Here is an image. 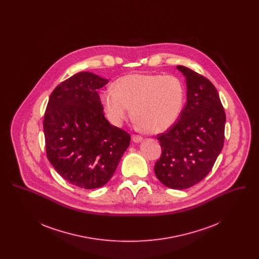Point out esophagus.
<instances>
[{"label":"esophagus","mask_w":259,"mask_h":259,"mask_svg":"<svg viewBox=\"0 0 259 259\" xmlns=\"http://www.w3.org/2000/svg\"><path fill=\"white\" fill-rule=\"evenodd\" d=\"M132 139H133V141H134L135 143H140V142L143 140V137L140 135H134Z\"/></svg>","instance_id":"1"}]
</instances>
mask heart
<instances>
[{
  "mask_svg": "<svg viewBox=\"0 0 259 259\" xmlns=\"http://www.w3.org/2000/svg\"><path fill=\"white\" fill-rule=\"evenodd\" d=\"M185 85L175 75L132 74L118 78L113 90L101 94L111 123L120 126L130 114L146 131L162 133L179 119L185 104Z\"/></svg>",
  "mask_w": 259,
  "mask_h": 259,
  "instance_id": "1",
  "label": "heart"
}]
</instances>
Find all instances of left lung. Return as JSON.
Returning a JSON list of instances; mask_svg holds the SVG:
<instances>
[{"instance_id":"obj_1","label":"left lung","mask_w":259,"mask_h":259,"mask_svg":"<svg viewBox=\"0 0 259 259\" xmlns=\"http://www.w3.org/2000/svg\"><path fill=\"white\" fill-rule=\"evenodd\" d=\"M186 79L187 101L179 120L156 136L162 154L154 172L167 187L185 189L211 170L224 143L225 112L217 88L202 74L178 66Z\"/></svg>"}]
</instances>
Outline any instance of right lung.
Returning a JSON list of instances; mask_svg holds the SVG:
<instances>
[{
    "instance_id": "obj_1",
    "label": "right lung",
    "mask_w": 259,
    "mask_h": 259,
    "mask_svg": "<svg viewBox=\"0 0 259 259\" xmlns=\"http://www.w3.org/2000/svg\"><path fill=\"white\" fill-rule=\"evenodd\" d=\"M108 82L89 72L74 74L55 87L45 112L48 159L64 180L84 189L111 180L131 140L104 115L97 90Z\"/></svg>"
}]
</instances>
